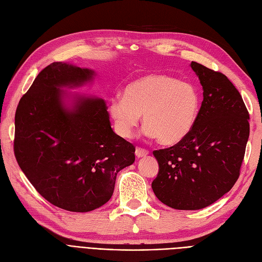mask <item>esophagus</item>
<instances>
[{"label":"esophagus","mask_w":262,"mask_h":262,"mask_svg":"<svg viewBox=\"0 0 262 262\" xmlns=\"http://www.w3.org/2000/svg\"><path fill=\"white\" fill-rule=\"evenodd\" d=\"M148 154V150L145 148H142V147H137L136 149V155L140 158V157H143L146 156Z\"/></svg>","instance_id":"obj_1"}]
</instances>
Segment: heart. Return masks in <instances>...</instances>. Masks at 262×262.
I'll list each match as a JSON object with an SVG mask.
<instances>
[{
  "mask_svg": "<svg viewBox=\"0 0 262 262\" xmlns=\"http://www.w3.org/2000/svg\"><path fill=\"white\" fill-rule=\"evenodd\" d=\"M200 110V95L188 82L166 74H146L131 81L123 96L109 101V114L122 138H131L143 115L144 133L162 144H175L192 130Z\"/></svg>",
  "mask_w": 262,
  "mask_h": 262,
  "instance_id": "b5f03b06",
  "label": "heart"
}]
</instances>
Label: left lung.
I'll use <instances>...</instances> for the list:
<instances>
[{
	"instance_id": "left-lung-1",
	"label": "left lung",
	"mask_w": 262,
	"mask_h": 262,
	"mask_svg": "<svg viewBox=\"0 0 262 262\" xmlns=\"http://www.w3.org/2000/svg\"><path fill=\"white\" fill-rule=\"evenodd\" d=\"M203 89L192 130L177 144L154 150L160 165L152 188L157 199L177 210H200L233 188L249 138V114L228 78L191 62Z\"/></svg>"
}]
</instances>
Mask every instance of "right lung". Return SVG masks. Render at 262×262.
I'll return each mask as SVG.
<instances>
[{"instance_id":"obj_1","label":"right lung","mask_w":262,"mask_h":262,"mask_svg":"<svg viewBox=\"0 0 262 262\" xmlns=\"http://www.w3.org/2000/svg\"><path fill=\"white\" fill-rule=\"evenodd\" d=\"M94 72L53 62L37 75L15 114L14 154L47 201L90 212L112 198L117 173L134 163L136 147L112 129L106 102L82 97L62 104L60 87L80 86Z\"/></svg>"}]
</instances>
